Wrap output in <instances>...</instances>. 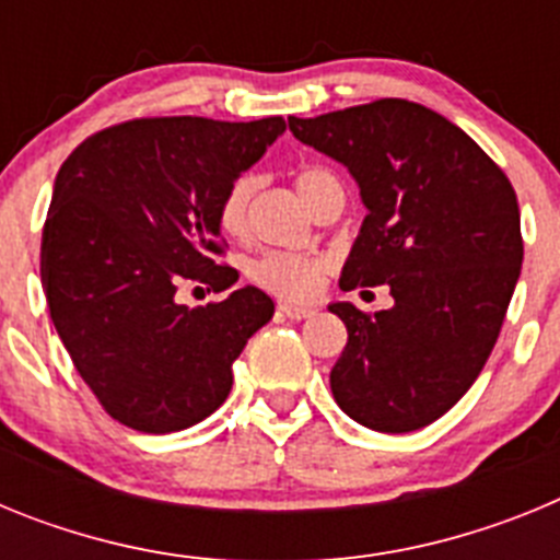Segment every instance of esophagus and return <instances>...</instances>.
<instances>
[{
    "label": "esophagus",
    "mask_w": 560,
    "mask_h": 560,
    "mask_svg": "<svg viewBox=\"0 0 560 560\" xmlns=\"http://www.w3.org/2000/svg\"><path fill=\"white\" fill-rule=\"evenodd\" d=\"M277 308L283 311L289 319H308V316L316 314L314 305H303V303H280Z\"/></svg>",
    "instance_id": "1"
}]
</instances>
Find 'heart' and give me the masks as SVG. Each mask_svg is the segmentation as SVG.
I'll use <instances>...</instances> for the list:
<instances>
[{
	"mask_svg": "<svg viewBox=\"0 0 560 560\" xmlns=\"http://www.w3.org/2000/svg\"><path fill=\"white\" fill-rule=\"evenodd\" d=\"M255 176L252 173H241L226 185L219 201V224L226 235H244L246 221H249V201L255 192ZM330 187H341L334 173L325 167H303L296 173V190L305 199V205L314 207L316 199ZM328 269L325 257L314 255H285V252H271V255L257 257L249 266V277L260 289L271 291V294L291 296V300H303L311 296Z\"/></svg>",
	"mask_w": 560,
	"mask_h": 560,
	"instance_id": "b5f03b06",
	"label": "heart"
}]
</instances>
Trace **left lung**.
Wrapping results in <instances>:
<instances>
[{
    "mask_svg": "<svg viewBox=\"0 0 560 560\" xmlns=\"http://www.w3.org/2000/svg\"><path fill=\"white\" fill-rule=\"evenodd\" d=\"M289 128L348 167L368 207L341 291L393 294L373 316L328 305L348 328L330 370L336 404L375 432L429 427L468 393L502 330L524 255L516 192L463 128L420 103L384 97Z\"/></svg>",
    "mask_w": 560,
    "mask_h": 560,
    "instance_id": "left-lung-1",
    "label": "left lung"
}]
</instances>
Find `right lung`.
Here are the masks:
<instances>
[{"label": "right lung", "instance_id": "right-lung-1", "mask_svg": "<svg viewBox=\"0 0 560 560\" xmlns=\"http://www.w3.org/2000/svg\"><path fill=\"white\" fill-rule=\"evenodd\" d=\"M285 131L283 117H148L69 153L42 235V285L72 364L122 427L182 432L232 389V361L275 316L255 285L182 305L187 280L224 291L219 201Z\"/></svg>", "mask_w": 560, "mask_h": 560}]
</instances>
